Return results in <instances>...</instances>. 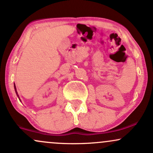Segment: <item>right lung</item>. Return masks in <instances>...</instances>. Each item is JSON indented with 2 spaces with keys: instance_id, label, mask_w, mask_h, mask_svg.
I'll return each instance as SVG.
<instances>
[{
  "instance_id": "obj_1",
  "label": "right lung",
  "mask_w": 153,
  "mask_h": 153,
  "mask_svg": "<svg viewBox=\"0 0 153 153\" xmlns=\"http://www.w3.org/2000/svg\"><path fill=\"white\" fill-rule=\"evenodd\" d=\"M14 88H15V91H16V94H17V96H18V97H19V95H18V93H17V91H16V85H15V84H14Z\"/></svg>"
}]
</instances>
